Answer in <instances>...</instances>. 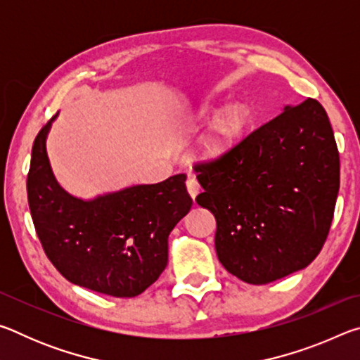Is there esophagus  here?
<instances>
[{"label":"esophagus","mask_w":360,"mask_h":360,"mask_svg":"<svg viewBox=\"0 0 360 360\" xmlns=\"http://www.w3.org/2000/svg\"><path fill=\"white\" fill-rule=\"evenodd\" d=\"M186 186H187V192H188V195H191L192 198L197 197V195L200 193V191H202V187H200L198 181L195 179V178H188L187 182H186Z\"/></svg>","instance_id":"esophagus-1"}]
</instances>
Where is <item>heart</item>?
<instances>
[{
	"instance_id": "heart-1",
	"label": "heart",
	"mask_w": 360,
	"mask_h": 360,
	"mask_svg": "<svg viewBox=\"0 0 360 360\" xmlns=\"http://www.w3.org/2000/svg\"><path fill=\"white\" fill-rule=\"evenodd\" d=\"M210 119L208 127L197 138L192 148V157L195 160L216 162L235 150L251 122V111L241 101L230 103L219 112L214 105L203 103L188 115L187 124L192 129H197Z\"/></svg>"
}]
</instances>
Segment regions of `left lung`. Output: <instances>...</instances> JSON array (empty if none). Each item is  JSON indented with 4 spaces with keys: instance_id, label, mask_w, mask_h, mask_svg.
<instances>
[{
    "instance_id": "left-lung-1",
    "label": "left lung",
    "mask_w": 360,
    "mask_h": 360,
    "mask_svg": "<svg viewBox=\"0 0 360 360\" xmlns=\"http://www.w3.org/2000/svg\"><path fill=\"white\" fill-rule=\"evenodd\" d=\"M195 198L216 217L225 270L266 284L303 270L330 229L340 157L326 109L313 98L252 131L221 160L195 168Z\"/></svg>"
}]
</instances>
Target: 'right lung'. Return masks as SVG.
<instances>
[{"label":"right lung","mask_w":360,"mask_h":360,"mask_svg":"<svg viewBox=\"0 0 360 360\" xmlns=\"http://www.w3.org/2000/svg\"><path fill=\"white\" fill-rule=\"evenodd\" d=\"M57 115L34 139L27 179L41 245L70 283L111 297H136L165 270L168 236L192 208L186 176L76 197L58 184L47 155Z\"/></svg>","instance_id":"add662e5"}]
</instances>
